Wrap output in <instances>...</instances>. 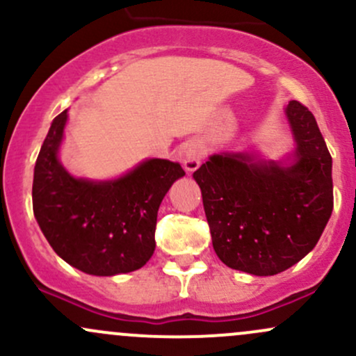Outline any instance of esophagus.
<instances>
[{"label":"esophagus","instance_id":"1","mask_svg":"<svg viewBox=\"0 0 356 356\" xmlns=\"http://www.w3.org/2000/svg\"><path fill=\"white\" fill-rule=\"evenodd\" d=\"M202 154L201 148H199L196 143H189L184 150H182V163H184V169L187 172H194L201 165Z\"/></svg>","mask_w":356,"mask_h":356}]
</instances>
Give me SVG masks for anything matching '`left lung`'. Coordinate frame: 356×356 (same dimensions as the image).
Segmentation results:
<instances>
[{"label":"left lung","instance_id":"left-lung-1","mask_svg":"<svg viewBox=\"0 0 356 356\" xmlns=\"http://www.w3.org/2000/svg\"><path fill=\"white\" fill-rule=\"evenodd\" d=\"M286 118L296 142L289 163L214 154L193 174L214 252L252 275H275L302 260L333 211V160L316 118L299 101L287 104Z\"/></svg>","mask_w":356,"mask_h":356}]
</instances>
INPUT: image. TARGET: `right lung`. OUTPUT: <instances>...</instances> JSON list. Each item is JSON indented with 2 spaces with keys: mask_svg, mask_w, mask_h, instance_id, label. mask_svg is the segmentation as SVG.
I'll return each mask as SVG.
<instances>
[{
  "mask_svg": "<svg viewBox=\"0 0 356 356\" xmlns=\"http://www.w3.org/2000/svg\"><path fill=\"white\" fill-rule=\"evenodd\" d=\"M67 109L50 124L33 172V214L54 252L89 275L142 268L155 250L159 206L184 177L181 163L148 159L113 181L70 175L58 160Z\"/></svg>",
  "mask_w": 356,
  "mask_h": 356,
  "instance_id": "1",
  "label": "right lung"
}]
</instances>
